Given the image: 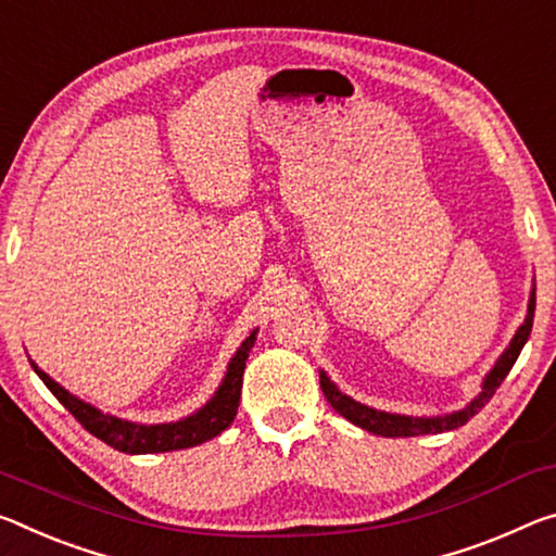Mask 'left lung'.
I'll return each mask as SVG.
<instances>
[{"label":"left lung","instance_id":"8db88e82","mask_svg":"<svg viewBox=\"0 0 556 556\" xmlns=\"http://www.w3.org/2000/svg\"><path fill=\"white\" fill-rule=\"evenodd\" d=\"M534 302L536 296L532 292L530 296V306H527V319L525 324L519 326L515 339L509 341V346L505 349V354L500 356V361L495 364V368L488 374L482 383V393L475 399L468 408L451 413V416L445 418H408V416H393V413H383V410H374L368 408V405H361L356 401H351L349 395H343L337 386H333L326 374H319V381H321V391L326 395V401L331 403V408L341 413L343 418L354 422V426L368 430V433H376V435H386V438H413V435H428V433H443V430H455L468 422L475 413L484 408V403H488L495 391L500 389V383L505 381V376L509 374V368L515 366V361L519 356V351H522L525 341L530 339V331H532V321H534Z\"/></svg>","mask_w":556,"mask_h":556}]
</instances>
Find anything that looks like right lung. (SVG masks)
Segmentation results:
<instances>
[{
  "label": "right lung",
  "instance_id": "add662e5",
  "mask_svg": "<svg viewBox=\"0 0 556 556\" xmlns=\"http://www.w3.org/2000/svg\"><path fill=\"white\" fill-rule=\"evenodd\" d=\"M254 339H257V331H252L250 337L237 351L235 358L230 361V368H227V376L223 386H219L217 393L213 395L205 408H200L192 416L182 418L178 422H163V426H138V422H128L113 416H105L99 408L78 401L76 395L68 393L66 389L49 378L41 368L31 361V368L39 374L43 386L56 395L59 403L72 413V416L81 422L88 433L103 440L105 445L116 447L118 453L128 455H143V453H167V451H182V447H192L205 443V440L215 438L223 433V430L230 426L237 416V408H240V391H242V374L247 366V356H250V349L254 346Z\"/></svg>",
  "mask_w": 556,
  "mask_h": 556
}]
</instances>
